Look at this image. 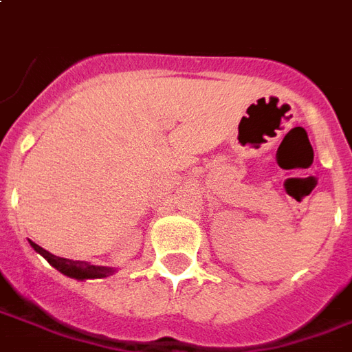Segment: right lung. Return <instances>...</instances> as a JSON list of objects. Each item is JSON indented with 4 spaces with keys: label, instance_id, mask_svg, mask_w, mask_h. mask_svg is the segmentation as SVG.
<instances>
[{
    "label": "right lung",
    "instance_id": "obj_1",
    "mask_svg": "<svg viewBox=\"0 0 352 352\" xmlns=\"http://www.w3.org/2000/svg\"><path fill=\"white\" fill-rule=\"evenodd\" d=\"M31 246L37 250L38 254L50 263L52 267H56L59 272H63L65 276H70V278H76V280H87V278H102L106 274H111V269H104V267H95V265H89L85 261H70V259H65V257L52 256L50 252H46L44 248H41L38 244L31 242Z\"/></svg>",
    "mask_w": 352,
    "mask_h": 352
}]
</instances>
